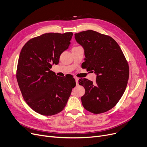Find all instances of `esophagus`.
<instances>
[{
  "instance_id": "34e87169",
  "label": "esophagus",
  "mask_w": 147,
  "mask_h": 147,
  "mask_svg": "<svg viewBox=\"0 0 147 147\" xmlns=\"http://www.w3.org/2000/svg\"><path fill=\"white\" fill-rule=\"evenodd\" d=\"M74 79L76 80V84H77V85H78V84H79V78H77V77H74Z\"/></svg>"
}]
</instances>
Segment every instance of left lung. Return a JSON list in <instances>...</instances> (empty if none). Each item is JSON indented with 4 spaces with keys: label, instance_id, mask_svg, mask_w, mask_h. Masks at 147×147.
<instances>
[{
    "label": "left lung",
    "instance_id": "left-lung-1",
    "mask_svg": "<svg viewBox=\"0 0 147 147\" xmlns=\"http://www.w3.org/2000/svg\"><path fill=\"white\" fill-rule=\"evenodd\" d=\"M74 37L84 49V68L96 75L95 83L86 79L79 80L85 89L82 105L92 113L106 112L117 104L125 91L129 76L127 62L110 36L89 30L76 33Z\"/></svg>",
    "mask_w": 147,
    "mask_h": 147
}]
</instances>
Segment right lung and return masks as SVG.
<instances>
[{
  "label": "right lung",
  "instance_id": "add662e5",
  "mask_svg": "<svg viewBox=\"0 0 147 147\" xmlns=\"http://www.w3.org/2000/svg\"><path fill=\"white\" fill-rule=\"evenodd\" d=\"M73 34L45 33L28 40L21 51L17 69L18 86L24 101L38 114L53 115L63 111L76 86L74 78L58 77L50 69L68 48Z\"/></svg>",
  "mask_w": 147,
  "mask_h": 147
}]
</instances>
